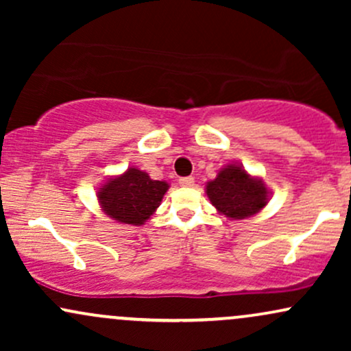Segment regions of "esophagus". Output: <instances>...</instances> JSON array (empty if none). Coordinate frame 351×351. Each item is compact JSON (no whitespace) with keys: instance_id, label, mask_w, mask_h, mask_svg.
Returning a JSON list of instances; mask_svg holds the SVG:
<instances>
[{"instance_id":"34e87169","label":"esophagus","mask_w":351,"mask_h":351,"mask_svg":"<svg viewBox=\"0 0 351 351\" xmlns=\"http://www.w3.org/2000/svg\"><path fill=\"white\" fill-rule=\"evenodd\" d=\"M180 184L181 186H193L195 184V178L193 176H183V178H180Z\"/></svg>"}]
</instances>
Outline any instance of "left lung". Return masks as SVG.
I'll list each match as a JSON object with an SVG mask.
<instances>
[{
	"label": "left lung",
	"instance_id": "obj_1",
	"mask_svg": "<svg viewBox=\"0 0 351 351\" xmlns=\"http://www.w3.org/2000/svg\"><path fill=\"white\" fill-rule=\"evenodd\" d=\"M206 195L219 215L229 219H245L257 215L269 201L264 181L251 176L236 163L221 168L216 178L208 181Z\"/></svg>",
	"mask_w": 351,
	"mask_h": 351
}]
</instances>
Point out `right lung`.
Segmentation results:
<instances>
[{
	"mask_svg": "<svg viewBox=\"0 0 351 351\" xmlns=\"http://www.w3.org/2000/svg\"><path fill=\"white\" fill-rule=\"evenodd\" d=\"M168 188L167 181L152 180L148 173L130 167L108 178L99 188L97 198L102 211L117 223L140 226L156 211Z\"/></svg>",
	"mask_w": 351,
	"mask_h": 351,
	"instance_id": "right-lung-1",
	"label": "right lung"
}]
</instances>
